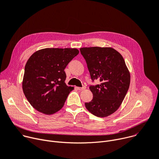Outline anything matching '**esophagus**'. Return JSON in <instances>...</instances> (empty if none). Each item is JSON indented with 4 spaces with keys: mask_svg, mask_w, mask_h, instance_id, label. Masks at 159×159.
I'll return each mask as SVG.
<instances>
[{
    "mask_svg": "<svg viewBox=\"0 0 159 159\" xmlns=\"http://www.w3.org/2000/svg\"><path fill=\"white\" fill-rule=\"evenodd\" d=\"M77 89H78V90H79V91H82V90H84L86 89V88L85 87H83V88H79V87H77Z\"/></svg>",
    "mask_w": 159,
    "mask_h": 159,
    "instance_id": "obj_1",
    "label": "esophagus"
}]
</instances>
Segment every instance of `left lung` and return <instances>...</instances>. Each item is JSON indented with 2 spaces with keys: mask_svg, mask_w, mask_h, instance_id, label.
<instances>
[{
  "mask_svg": "<svg viewBox=\"0 0 159 159\" xmlns=\"http://www.w3.org/2000/svg\"><path fill=\"white\" fill-rule=\"evenodd\" d=\"M80 50L92 80L100 82L89 87L93 98L85 106L97 117H107L121 105L129 88L130 71L120 53L111 47H84Z\"/></svg>",
  "mask_w": 159,
  "mask_h": 159,
  "instance_id": "8db88e82",
  "label": "left lung"
}]
</instances>
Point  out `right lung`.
I'll return each instance as SVG.
<instances>
[{"instance_id": "1", "label": "right lung", "mask_w": 159, "mask_h": 159, "mask_svg": "<svg viewBox=\"0 0 159 159\" xmlns=\"http://www.w3.org/2000/svg\"><path fill=\"white\" fill-rule=\"evenodd\" d=\"M77 48H46L29 58L25 66L22 89L30 104L38 111L53 114L64 106L69 93L65 69L78 55Z\"/></svg>"}]
</instances>
